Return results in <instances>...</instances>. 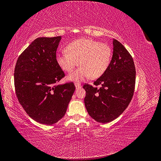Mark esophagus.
Segmentation results:
<instances>
[{"instance_id": "esophagus-1", "label": "esophagus", "mask_w": 161, "mask_h": 161, "mask_svg": "<svg viewBox=\"0 0 161 161\" xmlns=\"http://www.w3.org/2000/svg\"><path fill=\"white\" fill-rule=\"evenodd\" d=\"M75 86L76 89H79V88H80V87H81L80 84H77V83H75Z\"/></svg>"}]
</instances>
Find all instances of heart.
Returning a JSON list of instances; mask_svg holds the SVG:
<instances>
[{
	"mask_svg": "<svg viewBox=\"0 0 161 161\" xmlns=\"http://www.w3.org/2000/svg\"><path fill=\"white\" fill-rule=\"evenodd\" d=\"M65 50L56 53V62L62 70L69 73L78 62L80 67L68 76L69 80L75 82L88 77L92 79L100 77L108 69L112 56L109 44L90 38L75 40L68 44Z\"/></svg>",
	"mask_w": 161,
	"mask_h": 161,
	"instance_id": "heart-1",
	"label": "heart"
}]
</instances>
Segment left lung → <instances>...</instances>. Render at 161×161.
<instances>
[{
	"label": "left lung",
	"mask_w": 161,
	"mask_h": 161,
	"mask_svg": "<svg viewBox=\"0 0 161 161\" xmlns=\"http://www.w3.org/2000/svg\"><path fill=\"white\" fill-rule=\"evenodd\" d=\"M113 44L114 52L108 69L93 82L94 86H83L88 114L102 123H109L122 114L135 90L136 70L133 58L118 40L114 39Z\"/></svg>",
	"instance_id": "left-lung-1"
}]
</instances>
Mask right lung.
Segmentation results:
<instances>
[{
	"label": "right lung",
	"instance_id": "add662e5",
	"mask_svg": "<svg viewBox=\"0 0 161 161\" xmlns=\"http://www.w3.org/2000/svg\"><path fill=\"white\" fill-rule=\"evenodd\" d=\"M61 36L34 40L19 56L14 80L19 103L32 119L50 125L64 116L75 90L73 82L57 84L65 76L56 62Z\"/></svg>",
	"mask_w": 161,
	"mask_h": 161
}]
</instances>
